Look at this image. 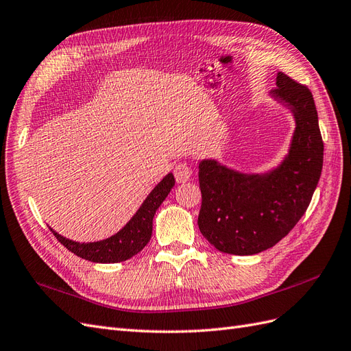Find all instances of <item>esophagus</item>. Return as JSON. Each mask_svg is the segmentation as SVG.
<instances>
[{"instance_id":"esophagus-1","label":"esophagus","mask_w":351,"mask_h":351,"mask_svg":"<svg viewBox=\"0 0 351 351\" xmlns=\"http://www.w3.org/2000/svg\"><path fill=\"white\" fill-rule=\"evenodd\" d=\"M174 177L177 180V183H186L192 177V169H190L189 164L186 162H180L174 167Z\"/></svg>"}]
</instances>
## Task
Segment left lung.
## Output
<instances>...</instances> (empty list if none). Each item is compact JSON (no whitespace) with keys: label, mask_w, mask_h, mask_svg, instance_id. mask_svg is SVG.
<instances>
[{"label":"left lung","mask_w":351,"mask_h":351,"mask_svg":"<svg viewBox=\"0 0 351 351\" xmlns=\"http://www.w3.org/2000/svg\"><path fill=\"white\" fill-rule=\"evenodd\" d=\"M271 97L295 121L289 154L278 167L246 174L217 159L199 162L197 226L219 252L247 256L275 246L304 215L319 182L324 142L312 92L280 71Z\"/></svg>","instance_id":"8db88e82"}]
</instances>
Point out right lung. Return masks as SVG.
<instances>
[{
  "label": "right lung",
  "instance_id": "add662e5",
  "mask_svg": "<svg viewBox=\"0 0 351 351\" xmlns=\"http://www.w3.org/2000/svg\"><path fill=\"white\" fill-rule=\"evenodd\" d=\"M174 184L176 180L173 173L167 174L155 186L152 192L147 195L142 206L137 209L132 219L119 232H115L114 236L105 240L79 243L62 237L51 227L49 230L62 246H66L71 253L77 254L82 259L97 263H115L127 261L139 253L149 243L152 236V221L155 212L161 206L168 193L171 192Z\"/></svg>",
  "mask_w": 351,
  "mask_h": 351
}]
</instances>
